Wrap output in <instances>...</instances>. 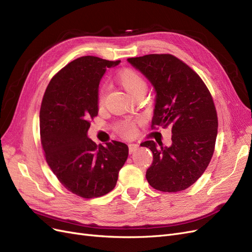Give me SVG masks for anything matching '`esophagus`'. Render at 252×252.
<instances>
[{
  "label": "esophagus",
  "instance_id": "1",
  "mask_svg": "<svg viewBox=\"0 0 252 252\" xmlns=\"http://www.w3.org/2000/svg\"><path fill=\"white\" fill-rule=\"evenodd\" d=\"M128 147H129V154H133L134 151L139 149V145L138 144H129Z\"/></svg>",
  "mask_w": 252,
  "mask_h": 252
}]
</instances>
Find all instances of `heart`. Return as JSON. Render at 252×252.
<instances>
[{"mask_svg": "<svg viewBox=\"0 0 252 252\" xmlns=\"http://www.w3.org/2000/svg\"><path fill=\"white\" fill-rule=\"evenodd\" d=\"M118 81L127 93L131 96L138 94H145L146 91V82L142 75L133 69H124L118 74ZM104 101V89L98 93V105H102ZM121 131L125 135H132L134 132L133 125L130 123H125L122 125Z\"/></svg>", "mask_w": 252, "mask_h": 252, "instance_id": "1", "label": "heart"}]
</instances>
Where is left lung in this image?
Masks as SVG:
<instances>
[{
	"instance_id": "obj_1",
	"label": "left lung",
	"mask_w": 252,
	"mask_h": 252,
	"mask_svg": "<svg viewBox=\"0 0 252 252\" xmlns=\"http://www.w3.org/2000/svg\"><path fill=\"white\" fill-rule=\"evenodd\" d=\"M156 91L152 127H170L171 145L146 141L154 162L146 171L151 187L177 192L196 182L212 158L218 117L211 94L191 68L171 55L127 59Z\"/></svg>"
}]
</instances>
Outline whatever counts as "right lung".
Here are the masks:
<instances>
[{"mask_svg": "<svg viewBox=\"0 0 252 252\" xmlns=\"http://www.w3.org/2000/svg\"><path fill=\"white\" fill-rule=\"evenodd\" d=\"M121 61L86 56L72 61L48 84L40 110L41 142L47 164L66 189L85 199L116 187L128 146H106L88 138L89 120L98 112V85L107 68Z\"/></svg>", "mask_w": 252, "mask_h": 252, "instance_id": "obj_1", "label": "right lung"}]
</instances>
